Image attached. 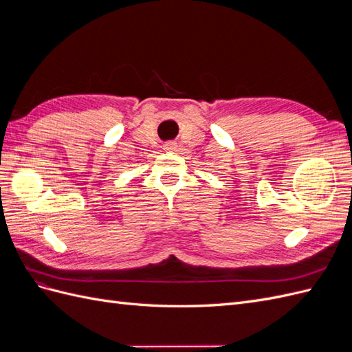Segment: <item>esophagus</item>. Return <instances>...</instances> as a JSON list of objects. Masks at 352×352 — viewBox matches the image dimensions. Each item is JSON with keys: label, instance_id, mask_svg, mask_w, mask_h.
Returning <instances> with one entry per match:
<instances>
[{"label": "esophagus", "instance_id": "34e87169", "mask_svg": "<svg viewBox=\"0 0 352 352\" xmlns=\"http://www.w3.org/2000/svg\"><path fill=\"white\" fill-rule=\"evenodd\" d=\"M176 148H177L176 142H166L164 144V150L166 151H176Z\"/></svg>", "mask_w": 352, "mask_h": 352}]
</instances>
